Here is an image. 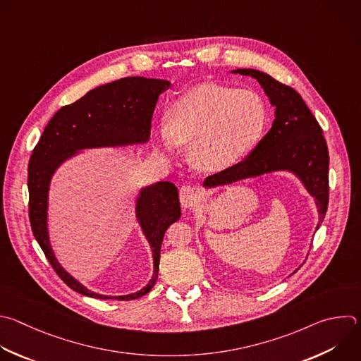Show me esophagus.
Masks as SVG:
<instances>
[{"label":"esophagus","mask_w":361,"mask_h":361,"mask_svg":"<svg viewBox=\"0 0 361 361\" xmlns=\"http://www.w3.org/2000/svg\"><path fill=\"white\" fill-rule=\"evenodd\" d=\"M200 200V194L197 188L191 185H183L180 188V202L184 208H191L194 207Z\"/></svg>","instance_id":"34e87169"}]
</instances>
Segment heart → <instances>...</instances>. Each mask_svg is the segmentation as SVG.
Here are the masks:
<instances>
[{"mask_svg": "<svg viewBox=\"0 0 361 361\" xmlns=\"http://www.w3.org/2000/svg\"><path fill=\"white\" fill-rule=\"evenodd\" d=\"M267 118V106L258 93L204 83L171 102L164 113V126L153 136L166 159L177 157L180 145H190V157L198 169L219 171L255 146Z\"/></svg>", "mask_w": 361, "mask_h": 361, "instance_id": "obj_1", "label": "heart"}]
</instances>
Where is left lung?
Here are the masks:
<instances>
[{
    "mask_svg": "<svg viewBox=\"0 0 361 361\" xmlns=\"http://www.w3.org/2000/svg\"><path fill=\"white\" fill-rule=\"evenodd\" d=\"M232 72L252 76L259 82L275 106V120L271 130L245 160L207 177L204 185L209 188L265 173L289 170L316 198L320 214L319 228L329 205V150L316 117L293 87L278 82L268 73L257 69Z\"/></svg>",
    "mask_w": 361,
    "mask_h": 361,
    "instance_id": "8db88e82",
    "label": "left lung"
}]
</instances>
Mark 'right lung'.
<instances>
[{
	"mask_svg": "<svg viewBox=\"0 0 361 361\" xmlns=\"http://www.w3.org/2000/svg\"><path fill=\"white\" fill-rule=\"evenodd\" d=\"M169 80L140 76L123 78L87 92L72 104L61 107L47 125L28 164L30 222L32 233L58 276L75 292L96 298L133 300L145 296L159 276L160 248L167 228L181 215L178 191L173 183L159 181L140 191L136 214L153 251L154 272L142 290L126 296H106L90 292L73 279L56 261L48 236L47 209L49 181L61 163L75 152L90 147L146 143L150 139L152 117Z\"/></svg>",
	"mask_w": 361,
	"mask_h": 361,
	"instance_id": "obj_1",
	"label": "right lung"
}]
</instances>
